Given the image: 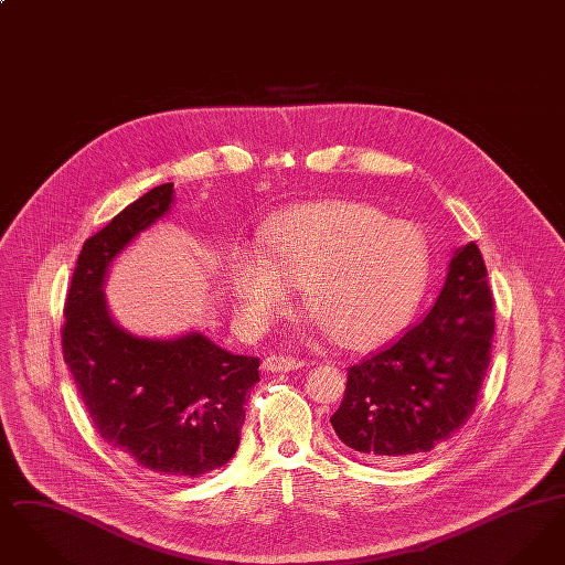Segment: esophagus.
<instances>
[{
  "label": "esophagus",
  "mask_w": 565,
  "mask_h": 565,
  "mask_svg": "<svg viewBox=\"0 0 565 565\" xmlns=\"http://www.w3.org/2000/svg\"><path fill=\"white\" fill-rule=\"evenodd\" d=\"M307 362L300 358H292V355H275L270 353L263 362V369L269 373H290V371H298L302 369Z\"/></svg>",
  "instance_id": "esophagus-1"
}]
</instances>
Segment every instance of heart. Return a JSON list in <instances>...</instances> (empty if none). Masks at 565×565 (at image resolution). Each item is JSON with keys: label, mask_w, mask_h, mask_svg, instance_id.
<instances>
[{"label": "heart", "mask_w": 565, "mask_h": 565, "mask_svg": "<svg viewBox=\"0 0 565 565\" xmlns=\"http://www.w3.org/2000/svg\"><path fill=\"white\" fill-rule=\"evenodd\" d=\"M263 242V258L243 254L231 267L243 318L256 328L286 311L292 286H305L323 328L341 345L366 348L413 313L428 281L424 233L360 201L292 207L270 220Z\"/></svg>", "instance_id": "b5f03b06"}]
</instances>
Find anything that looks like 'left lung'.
<instances>
[{
  "mask_svg": "<svg viewBox=\"0 0 565 565\" xmlns=\"http://www.w3.org/2000/svg\"><path fill=\"white\" fill-rule=\"evenodd\" d=\"M493 296L477 243L457 247L430 311L398 341L348 369L330 417L364 459L394 463L451 438L472 415L491 360Z\"/></svg>",
  "mask_w": 565,
  "mask_h": 565,
  "instance_id": "1",
  "label": "left lung"
}]
</instances>
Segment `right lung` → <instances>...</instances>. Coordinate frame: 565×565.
I'll return each mask as SVG.
<instances>
[{
  "mask_svg": "<svg viewBox=\"0 0 565 565\" xmlns=\"http://www.w3.org/2000/svg\"><path fill=\"white\" fill-rule=\"evenodd\" d=\"M171 205L169 182L84 242L65 298L61 345L97 434L139 470L184 481L235 456L260 360L222 350L201 332L143 339L111 320L104 295L111 263Z\"/></svg>",
  "mask_w": 565,
  "mask_h": 565,
  "instance_id": "add662e5",
  "label": "right lung"
}]
</instances>
